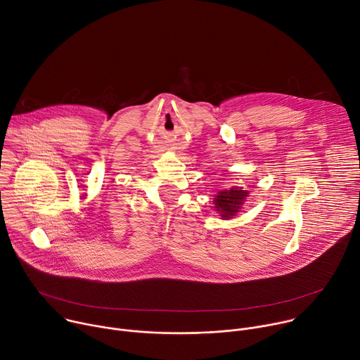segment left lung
Masks as SVG:
<instances>
[{"label": "left lung", "mask_w": 360, "mask_h": 360, "mask_svg": "<svg viewBox=\"0 0 360 360\" xmlns=\"http://www.w3.org/2000/svg\"><path fill=\"white\" fill-rule=\"evenodd\" d=\"M246 196L248 191H245L243 188L235 186L229 189H222L214 199L215 210L219 212L222 219H231L239 212L243 202L246 200Z\"/></svg>", "instance_id": "left-lung-1"}]
</instances>
